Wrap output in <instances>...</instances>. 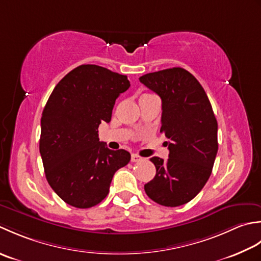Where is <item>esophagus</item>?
Segmentation results:
<instances>
[{
	"instance_id": "obj_1",
	"label": "esophagus",
	"mask_w": 261,
	"mask_h": 261,
	"mask_svg": "<svg viewBox=\"0 0 261 261\" xmlns=\"http://www.w3.org/2000/svg\"><path fill=\"white\" fill-rule=\"evenodd\" d=\"M130 160H132V162H140V161L143 160V158L140 156V155H137V154H132Z\"/></svg>"
}]
</instances>
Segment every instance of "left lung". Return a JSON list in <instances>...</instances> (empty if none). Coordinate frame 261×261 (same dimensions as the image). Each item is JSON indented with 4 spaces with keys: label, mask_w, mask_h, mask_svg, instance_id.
I'll return each instance as SVG.
<instances>
[{
    "label": "left lung",
    "mask_w": 261,
    "mask_h": 261,
    "mask_svg": "<svg viewBox=\"0 0 261 261\" xmlns=\"http://www.w3.org/2000/svg\"><path fill=\"white\" fill-rule=\"evenodd\" d=\"M140 81L162 100L160 132L169 148L167 161L151 158L156 173L144 190L162 206L184 205L203 189L214 166L219 143L212 105L197 79L181 67L148 73Z\"/></svg>",
    "instance_id": "left-lung-1"
}]
</instances>
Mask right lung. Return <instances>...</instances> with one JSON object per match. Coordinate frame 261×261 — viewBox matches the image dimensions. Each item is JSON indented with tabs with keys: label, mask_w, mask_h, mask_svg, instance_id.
Returning a JSON list of instances; mask_svg holds the SVG:
<instances>
[{
	"label": "right lung",
	"mask_w": 261,
	"mask_h": 261,
	"mask_svg": "<svg viewBox=\"0 0 261 261\" xmlns=\"http://www.w3.org/2000/svg\"><path fill=\"white\" fill-rule=\"evenodd\" d=\"M130 87L126 75L92 64L67 73L42 111L39 151L51 189L76 208L98 205L117 170L130 161L125 150L100 142L98 127L109 123L116 99Z\"/></svg>",
	"instance_id": "right-lung-1"
}]
</instances>
